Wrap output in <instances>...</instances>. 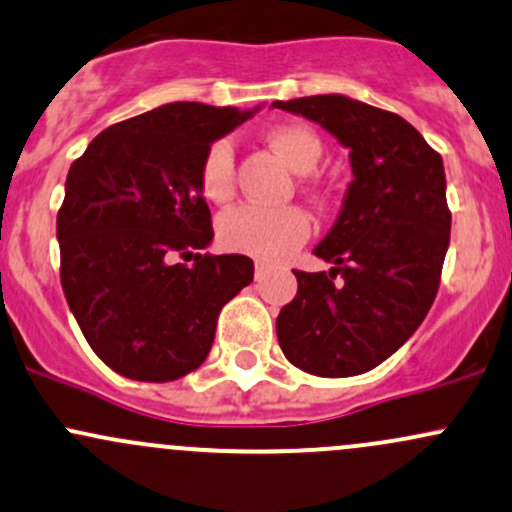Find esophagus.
<instances>
[{"label": "esophagus", "instance_id": "34e87169", "mask_svg": "<svg viewBox=\"0 0 512 512\" xmlns=\"http://www.w3.org/2000/svg\"><path fill=\"white\" fill-rule=\"evenodd\" d=\"M267 272H270V267H267L265 262H257V265H255V277H257V279H262V277H265Z\"/></svg>", "mask_w": 512, "mask_h": 512}]
</instances>
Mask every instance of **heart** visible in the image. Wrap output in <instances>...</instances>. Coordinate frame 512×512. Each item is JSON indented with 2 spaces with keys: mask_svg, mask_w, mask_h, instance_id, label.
I'll return each mask as SVG.
<instances>
[{
  "mask_svg": "<svg viewBox=\"0 0 512 512\" xmlns=\"http://www.w3.org/2000/svg\"><path fill=\"white\" fill-rule=\"evenodd\" d=\"M267 142L279 159L297 174H309L321 161L324 147L309 127L284 125L267 134ZM233 144L218 139L201 161V191L208 201L223 203L233 193ZM309 215L299 208L238 206L220 215L218 238L228 250L257 260H282L309 238Z\"/></svg>",
  "mask_w": 512,
  "mask_h": 512,
  "instance_id": "b5f03b06",
  "label": "heart"
}]
</instances>
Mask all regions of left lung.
<instances>
[{
	"mask_svg": "<svg viewBox=\"0 0 512 512\" xmlns=\"http://www.w3.org/2000/svg\"><path fill=\"white\" fill-rule=\"evenodd\" d=\"M316 122L351 159L341 213L314 255L328 272L297 274L277 316L292 365L321 378L373 370L417 331L437 297L449 250L444 161L410 122L346 95L274 100Z\"/></svg>",
	"mask_w": 512,
	"mask_h": 512,
	"instance_id": "8db88e82",
	"label": "left lung"
}]
</instances>
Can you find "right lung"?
Listing matches in <instances>:
<instances>
[{
  "instance_id": "obj_1",
  "label": "right lung",
  "mask_w": 512,
  "mask_h": 512,
  "mask_svg": "<svg viewBox=\"0 0 512 512\" xmlns=\"http://www.w3.org/2000/svg\"><path fill=\"white\" fill-rule=\"evenodd\" d=\"M260 107L169 102L107 127L73 161L58 211L61 284L102 363L142 383L206 360L218 314L252 282L245 255H201L213 240L201 161ZM181 254L191 266L173 265Z\"/></svg>"
}]
</instances>
